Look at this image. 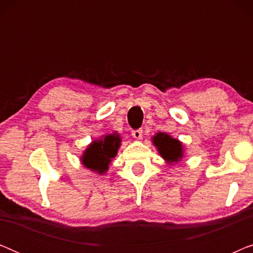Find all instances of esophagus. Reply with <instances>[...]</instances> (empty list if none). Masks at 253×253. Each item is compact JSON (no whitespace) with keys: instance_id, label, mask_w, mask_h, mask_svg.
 I'll list each match as a JSON object with an SVG mask.
<instances>
[{"instance_id":"obj_1","label":"esophagus","mask_w":253,"mask_h":253,"mask_svg":"<svg viewBox=\"0 0 253 253\" xmlns=\"http://www.w3.org/2000/svg\"><path fill=\"white\" fill-rule=\"evenodd\" d=\"M131 134H132V137L134 138V139H141V137H143V130L141 129L133 130L132 132H131Z\"/></svg>"}]
</instances>
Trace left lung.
Returning a JSON list of instances; mask_svg holds the SVG:
<instances>
[{
  "mask_svg": "<svg viewBox=\"0 0 253 253\" xmlns=\"http://www.w3.org/2000/svg\"><path fill=\"white\" fill-rule=\"evenodd\" d=\"M154 146L158 148L159 153L169 165L178 162L183 158V145L178 139H175L168 133L158 132L152 138Z\"/></svg>",
  "mask_w": 253,
  "mask_h": 253,
  "instance_id": "8db88e82",
  "label": "left lung"
}]
</instances>
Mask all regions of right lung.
Listing matches in <instances>:
<instances>
[{
    "label": "right lung",
    "instance_id": "obj_1",
    "mask_svg": "<svg viewBox=\"0 0 253 253\" xmlns=\"http://www.w3.org/2000/svg\"><path fill=\"white\" fill-rule=\"evenodd\" d=\"M120 145L121 137L117 133L92 141L82 155V164L89 170L103 175L108 170L112 159L116 157Z\"/></svg>",
    "mask_w": 253,
    "mask_h": 253
}]
</instances>
